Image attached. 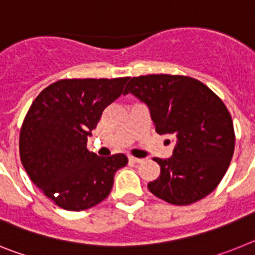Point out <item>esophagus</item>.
<instances>
[{
    "label": "esophagus",
    "mask_w": 255,
    "mask_h": 255,
    "mask_svg": "<svg viewBox=\"0 0 255 255\" xmlns=\"http://www.w3.org/2000/svg\"><path fill=\"white\" fill-rule=\"evenodd\" d=\"M129 162H131V163H140V162H143V159L135 158V157H129Z\"/></svg>",
    "instance_id": "esophagus-1"
}]
</instances>
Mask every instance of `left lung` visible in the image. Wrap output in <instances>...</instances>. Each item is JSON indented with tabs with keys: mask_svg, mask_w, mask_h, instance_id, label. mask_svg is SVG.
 I'll return each instance as SVG.
<instances>
[{
	"mask_svg": "<svg viewBox=\"0 0 255 255\" xmlns=\"http://www.w3.org/2000/svg\"><path fill=\"white\" fill-rule=\"evenodd\" d=\"M128 93L147 105L155 131L175 139L170 158H153L161 173L148 184L150 193L188 206L215 190L235 149L233 119L224 102L197 79L167 74L132 78Z\"/></svg>",
	"mask_w": 255,
	"mask_h": 255,
	"instance_id": "1",
	"label": "left lung"
}]
</instances>
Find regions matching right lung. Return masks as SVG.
Returning a JSON list of instances; mask_svg holds the SVG:
<instances>
[{
    "instance_id": "1",
    "label": "right lung",
    "mask_w": 255,
    "mask_h": 255,
    "mask_svg": "<svg viewBox=\"0 0 255 255\" xmlns=\"http://www.w3.org/2000/svg\"><path fill=\"white\" fill-rule=\"evenodd\" d=\"M129 79H64L31 103L20 130V159L35 186L61 208L84 211L101 203L128 163L121 153L89 152L87 141Z\"/></svg>"
}]
</instances>
